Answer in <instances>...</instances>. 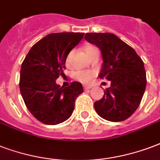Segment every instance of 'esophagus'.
Listing matches in <instances>:
<instances>
[{
	"mask_svg": "<svg viewBox=\"0 0 160 160\" xmlns=\"http://www.w3.org/2000/svg\"><path fill=\"white\" fill-rule=\"evenodd\" d=\"M84 89H85V90H89V89H91V85H84Z\"/></svg>",
	"mask_w": 160,
	"mask_h": 160,
	"instance_id": "obj_1",
	"label": "esophagus"
}]
</instances>
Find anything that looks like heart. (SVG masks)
Listing matches in <instances>:
<instances>
[{
    "label": "heart",
    "instance_id": "1",
    "mask_svg": "<svg viewBox=\"0 0 160 160\" xmlns=\"http://www.w3.org/2000/svg\"><path fill=\"white\" fill-rule=\"evenodd\" d=\"M93 50H96V48L87 47L85 48V53H89V52H91V51ZM70 55H71V53H70L69 55V57H68V61H69ZM92 76H93V74H92V73H90V72L80 71L77 72V73L75 74V77H76V79L80 80V81H83V82H87V81H89V80H91Z\"/></svg>",
    "mask_w": 160,
    "mask_h": 160
}]
</instances>
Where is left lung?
<instances>
[{"label":"left lung","instance_id":"8db88e82","mask_svg":"<svg viewBox=\"0 0 160 160\" xmlns=\"http://www.w3.org/2000/svg\"><path fill=\"white\" fill-rule=\"evenodd\" d=\"M85 39L101 50L99 77L111 81L104 96L95 102L96 113L105 120L128 119L139 106L146 88L144 64L133 48L109 32L85 33Z\"/></svg>","mask_w":160,"mask_h":160}]
</instances>
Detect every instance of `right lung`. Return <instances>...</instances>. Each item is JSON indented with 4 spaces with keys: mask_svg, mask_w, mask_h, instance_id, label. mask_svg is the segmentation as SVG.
<instances>
[{
    "mask_svg": "<svg viewBox=\"0 0 160 160\" xmlns=\"http://www.w3.org/2000/svg\"><path fill=\"white\" fill-rule=\"evenodd\" d=\"M83 36L80 32L48 34L31 48L22 64L21 94L32 115L42 123L57 125L69 119L75 99L84 91L77 81L67 87L56 83L59 75H64L69 52Z\"/></svg>",
    "mask_w": 160,
    "mask_h": 160,
    "instance_id": "obj_1",
    "label": "right lung"
}]
</instances>
